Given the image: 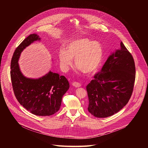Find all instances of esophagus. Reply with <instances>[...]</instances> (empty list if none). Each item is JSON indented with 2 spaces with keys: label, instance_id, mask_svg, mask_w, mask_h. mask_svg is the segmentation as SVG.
<instances>
[{
  "label": "esophagus",
  "instance_id": "1",
  "mask_svg": "<svg viewBox=\"0 0 148 148\" xmlns=\"http://www.w3.org/2000/svg\"><path fill=\"white\" fill-rule=\"evenodd\" d=\"M72 85H73V86L76 87V88H79V87H80V86H81V85H80V84L79 83L76 82H73V83H72Z\"/></svg>",
  "mask_w": 148,
  "mask_h": 148
}]
</instances>
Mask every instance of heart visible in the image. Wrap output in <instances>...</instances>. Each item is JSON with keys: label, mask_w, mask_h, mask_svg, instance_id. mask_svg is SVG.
<instances>
[{"label": "heart", "mask_w": 148, "mask_h": 148, "mask_svg": "<svg viewBox=\"0 0 148 148\" xmlns=\"http://www.w3.org/2000/svg\"><path fill=\"white\" fill-rule=\"evenodd\" d=\"M103 55V48L100 43L88 39H78L69 42L66 49H60L59 58L64 72L69 70L73 65V59H75L78 71L92 75L98 70Z\"/></svg>", "instance_id": "heart-1"}]
</instances>
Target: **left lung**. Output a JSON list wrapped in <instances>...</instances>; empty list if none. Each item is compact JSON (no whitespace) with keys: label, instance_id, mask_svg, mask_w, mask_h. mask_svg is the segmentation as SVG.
Masks as SVG:
<instances>
[{"label":"left lung","instance_id":"8db88e82","mask_svg":"<svg viewBox=\"0 0 148 148\" xmlns=\"http://www.w3.org/2000/svg\"><path fill=\"white\" fill-rule=\"evenodd\" d=\"M135 77L133 58L121 42L120 48L110 53L101 71L86 86L89 113L105 118L119 112L131 97Z\"/></svg>","mask_w":148,"mask_h":148}]
</instances>
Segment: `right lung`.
Here are the masks:
<instances>
[{
  "label": "right lung",
  "mask_w": 148,
  "mask_h": 148,
  "mask_svg": "<svg viewBox=\"0 0 148 148\" xmlns=\"http://www.w3.org/2000/svg\"><path fill=\"white\" fill-rule=\"evenodd\" d=\"M40 40L37 34H31L21 43L14 53L10 73L14 92L19 103L35 115L48 116L59 110L69 84L64 76L51 71L38 79L28 78L22 73L18 63L22 51Z\"/></svg>",
  "instance_id": "obj_1"
}]
</instances>
